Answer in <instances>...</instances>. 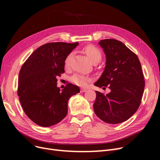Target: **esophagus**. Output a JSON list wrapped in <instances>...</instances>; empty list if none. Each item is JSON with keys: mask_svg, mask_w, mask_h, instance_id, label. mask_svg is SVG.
I'll return each mask as SVG.
<instances>
[{"mask_svg": "<svg viewBox=\"0 0 160 160\" xmlns=\"http://www.w3.org/2000/svg\"><path fill=\"white\" fill-rule=\"evenodd\" d=\"M87 91V89L85 88H81V93H84V92H85Z\"/></svg>", "mask_w": 160, "mask_h": 160, "instance_id": "1", "label": "esophagus"}]
</instances>
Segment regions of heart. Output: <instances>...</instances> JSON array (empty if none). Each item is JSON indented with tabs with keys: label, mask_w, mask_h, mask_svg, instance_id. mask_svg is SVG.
I'll list each match as a JSON object with an SVG mask.
<instances>
[{
	"label": "heart",
	"mask_w": 160,
	"mask_h": 160,
	"mask_svg": "<svg viewBox=\"0 0 160 160\" xmlns=\"http://www.w3.org/2000/svg\"><path fill=\"white\" fill-rule=\"evenodd\" d=\"M83 52L85 53L86 55L88 57L90 61L93 62L95 61L99 62L101 59V52L98 49L93 45H89L83 48ZM72 56V52H70L67 55L65 60V67H69L70 65L71 59ZM71 81L75 85L79 86H85L88 85L89 81V79L88 77H86L81 74H75L71 77Z\"/></svg>",
	"instance_id": "b5f03b06"
}]
</instances>
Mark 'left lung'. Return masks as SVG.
<instances>
[{"instance_id":"8db88e82","label":"left lung","mask_w":160,"mask_h":160,"mask_svg":"<svg viewBox=\"0 0 160 160\" xmlns=\"http://www.w3.org/2000/svg\"><path fill=\"white\" fill-rule=\"evenodd\" d=\"M106 57L104 71L94 85L108 87L104 95L95 91V113L103 122L117 124L128 120L141 103L145 81L138 56L123 42L112 39L99 42Z\"/></svg>"}]
</instances>
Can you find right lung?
Here are the masks:
<instances>
[{
  "label": "right lung",
  "mask_w": 160,
  "mask_h": 160,
  "mask_svg": "<svg viewBox=\"0 0 160 160\" xmlns=\"http://www.w3.org/2000/svg\"><path fill=\"white\" fill-rule=\"evenodd\" d=\"M78 42H50L38 47L28 58L18 75V95L28 118L42 127L63 119L71 96L79 87L68 83L60 90L57 77L65 72V60Z\"/></svg>",
  "instance_id": "obj_1"
}]
</instances>
